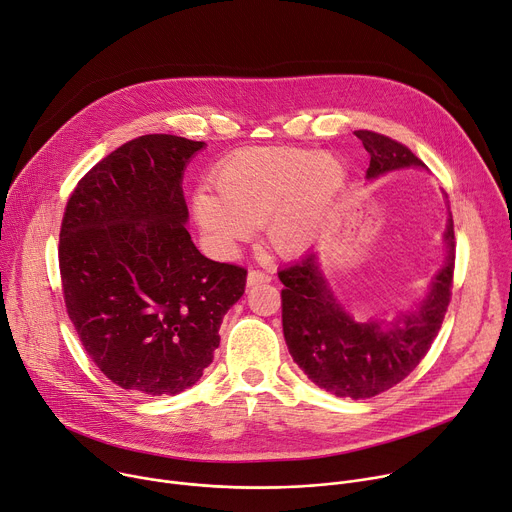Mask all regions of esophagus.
I'll return each instance as SVG.
<instances>
[{
    "mask_svg": "<svg viewBox=\"0 0 512 512\" xmlns=\"http://www.w3.org/2000/svg\"><path fill=\"white\" fill-rule=\"evenodd\" d=\"M267 282H271V275L261 271V269H251L249 275H247V286L249 288L251 286H259V284H267Z\"/></svg>",
    "mask_w": 512,
    "mask_h": 512,
    "instance_id": "obj_1",
    "label": "esophagus"
}]
</instances>
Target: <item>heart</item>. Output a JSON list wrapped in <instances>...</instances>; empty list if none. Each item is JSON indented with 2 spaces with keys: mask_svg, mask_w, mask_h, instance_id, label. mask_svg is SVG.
<instances>
[{
  "mask_svg": "<svg viewBox=\"0 0 512 512\" xmlns=\"http://www.w3.org/2000/svg\"><path fill=\"white\" fill-rule=\"evenodd\" d=\"M345 183L331 155L296 147H253L230 157L216 187L194 194V214L220 251H235L265 224L269 245L284 255L304 251L327 220Z\"/></svg>",
  "mask_w": 512,
  "mask_h": 512,
  "instance_id": "b5f03b06",
  "label": "heart"
}]
</instances>
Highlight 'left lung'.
Masks as SVG:
<instances>
[{
	"instance_id": "obj_1",
	"label": "left lung",
	"mask_w": 512,
	"mask_h": 512,
	"mask_svg": "<svg viewBox=\"0 0 512 512\" xmlns=\"http://www.w3.org/2000/svg\"><path fill=\"white\" fill-rule=\"evenodd\" d=\"M369 153L367 179L404 167H425L408 147L390 136L357 130ZM447 259L435 275L421 308L404 314L392 329L382 322H355L333 296L327 280L308 253L277 271L282 290L284 337L294 361L318 388L353 400L382 394L402 382L431 349L449 300L455 269L453 218L445 230Z\"/></svg>"
}]
</instances>
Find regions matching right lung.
Masks as SVG:
<instances>
[{
    "label": "right lung",
    "mask_w": 512,
    "mask_h": 512,
    "mask_svg": "<svg viewBox=\"0 0 512 512\" xmlns=\"http://www.w3.org/2000/svg\"><path fill=\"white\" fill-rule=\"evenodd\" d=\"M204 143L145 134L91 167L59 235L67 314L102 374L151 396L194 386L247 269L204 257L185 222L181 181Z\"/></svg>",
    "instance_id": "add662e5"
}]
</instances>
